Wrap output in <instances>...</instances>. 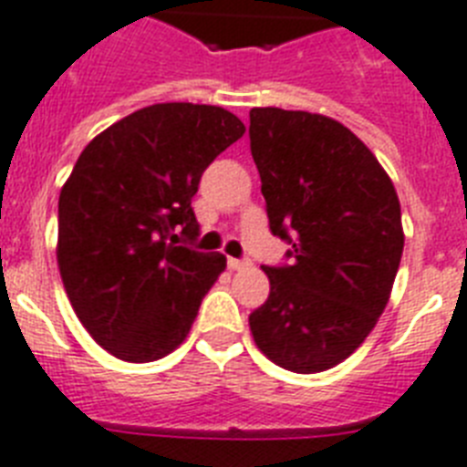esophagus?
I'll return each mask as SVG.
<instances>
[{
  "instance_id": "34e87169",
  "label": "esophagus",
  "mask_w": 467,
  "mask_h": 467,
  "mask_svg": "<svg viewBox=\"0 0 467 467\" xmlns=\"http://www.w3.org/2000/svg\"><path fill=\"white\" fill-rule=\"evenodd\" d=\"M231 270H248L251 267V260H238V257H229Z\"/></svg>"
}]
</instances>
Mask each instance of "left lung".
<instances>
[{
	"mask_svg": "<svg viewBox=\"0 0 467 467\" xmlns=\"http://www.w3.org/2000/svg\"><path fill=\"white\" fill-rule=\"evenodd\" d=\"M251 154L275 236L292 265L267 267L251 313L257 349L294 374L345 361L374 330L400 267V202L371 149L342 122L253 108Z\"/></svg>",
	"mask_w": 467,
	"mask_h": 467,
	"instance_id": "1",
	"label": "left lung"
}]
</instances>
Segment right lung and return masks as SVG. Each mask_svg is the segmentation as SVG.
<instances>
[{"label": "right lung", "instance_id": "obj_1", "mask_svg": "<svg viewBox=\"0 0 467 467\" xmlns=\"http://www.w3.org/2000/svg\"><path fill=\"white\" fill-rule=\"evenodd\" d=\"M244 132L219 106L156 103L74 163L59 192V275L81 326L118 359L156 361L188 337L226 257L175 244L197 238L200 178Z\"/></svg>", "mask_w": 467, "mask_h": 467}]
</instances>
